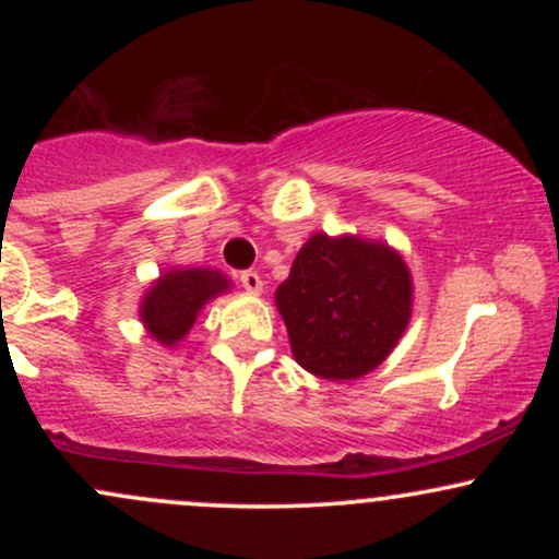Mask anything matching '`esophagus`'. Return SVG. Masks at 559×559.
Returning a JSON list of instances; mask_svg holds the SVG:
<instances>
[{"label":"esophagus","mask_w":559,"mask_h":559,"mask_svg":"<svg viewBox=\"0 0 559 559\" xmlns=\"http://www.w3.org/2000/svg\"><path fill=\"white\" fill-rule=\"evenodd\" d=\"M239 281L249 294H260L262 292V278L258 275V271H243L239 275Z\"/></svg>","instance_id":"obj_1"}]
</instances>
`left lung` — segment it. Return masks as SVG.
<instances>
[{"label": "left lung", "mask_w": 559, "mask_h": 559, "mask_svg": "<svg viewBox=\"0 0 559 559\" xmlns=\"http://www.w3.org/2000/svg\"><path fill=\"white\" fill-rule=\"evenodd\" d=\"M292 355L307 373L352 381L391 355L413 316V278L389 243L316 234L275 288Z\"/></svg>", "instance_id": "8db88e82"}]
</instances>
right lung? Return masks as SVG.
I'll return each mask as SVG.
<instances>
[{
  "label": "right lung",
  "instance_id": "1",
  "mask_svg": "<svg viewBox=\"0 0 559 559\" xmlns=\"http://www.w3.org/2000/svg\"><path fill=\"white\" fill-rule=\"evenodd\" d=\"M228 288L230 281L213 267H173L144 294L139 318L155 342L176 346L191 331L199 310Z\"/></svg>",
  "mask_w": 559,
  "mask_h": 559
}]
</instances>
